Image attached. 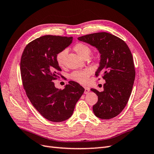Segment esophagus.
I'll list each match as a JSON object with an SVG mask.
<instances>
[{
  "mask_svg": "<svg viewBox=\"0 0 154 154\" xmlns=\"http://www.w3.org/2000/svg\"><path fill=\"white\" fill-rule=\"evenodd\" d=\"M84 88H85V91H84V93L85 94H88V92H89V91H90V88H89V87H84Z\"/></svg>",
  "mask_w": 154,
  "mask_h": 154,
  "instance_id": "1",
  "label": "esophagus"
}]
</instances>
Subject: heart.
<instances>
[{
	"label": "heart",
	"instance_id": "1",
	"mask_svg": "<svg viewBox=\"0 0 154 154\" xmlns=\"http://www.w3.org/2000/svg\"><path fill=\"white\" fill-rule=\"evenodd\" d=\"M74 50L75 52L83 59H86L89 57L91 53V49L88 45L83 43H78L74 46ZM67 54L66 49H63L56 55V62L60 67H63L65 65V60ZM90 75V72L88 70L74 71L71 74V78L74 82L81 84L85 83L87 82L88 78Z\"/></svg>",
	"mask_w": 154,
	"mask_h": 154
}]
</instances>
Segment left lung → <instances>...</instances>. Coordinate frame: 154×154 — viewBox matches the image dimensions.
Instances as JSON below:
<instances>
[{
    "label": "left lung",
    "mask_w": 154,
    "mask_h": 154,
    "mask_svg": "<svg viewBox=\"0 0 154 154\" xmlns=\"http://www.w3.org/2000/svg\"><path fill=\"white\" fill-rule=\"evenodd\" d=\"M78 39L94 46L100 54V66L95 75H103L105 83L103 92L91 89L98 97L92 107L93 112L100 119L113 118L124 109L132 92L136 71L131 51L123 40L106 32Z\"/></svg>",
    "instance_id": "left-lung-1"
}]
</instances>
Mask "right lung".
I'll use <instances>...</instances> for the list:
<instances>
[{
  "label": "right lung",
  "instance_id": "right-lung-1",
  "mask_svg": "<svg viewBox=\"0 0 154 154\" xmlns=\"http://www.w3.org/2000/svg\"><path fill=\"white\" fill-rule=\"evenodd\" d=\"M72 42V37L41 36L26 45L21 57L20 74L27 96L36 110L53 122L71 118L85 91L73 81L63 90L56 88L53 82L62 71L56 62V55Z\"/></svg>",
  "mask_w": 154,
  "mask_h": 154
}]
</instances>
